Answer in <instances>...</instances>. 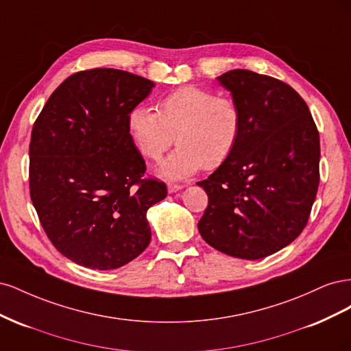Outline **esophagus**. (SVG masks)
Masks as SVG:
<instances>
[{"label":"esophagus","mask_w":351,"mask_h":351,"mask_svg":"<svg viewBox=\"0 0 351 351\" xmlns=\"http://www.w3.org/2000/svg\"><path fill=\"white\" fill-rule=\"evenodd\" d=\"M167 187H168V192L169 193H176V192H178V190L183 189L182 184H173V183H168Z\"/></svg>","instance_id":"obj_1"}]
</instances>
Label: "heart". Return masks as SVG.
<instances>
[{"instance_id": "1", "label": "heart", "mask_w": 351, "mask_h": 351, "mask_svg": "<svg viewBox=\"0 0 351 351\" xmlns=\"http://www.w3.org/2000/svg\"><path fill=\"white\" fill-rule=\"evenodd\" d=\"M130 136L146 158L158 161L169 146L177 147L159 165V174L180 180L204 167L214 169L236 151L243 132L240 105L228 97L199 86L167 93L158 112L137 105L129 114Z\"/></svg>"}]
</instances>
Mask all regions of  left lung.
Returning <instances> with one entry per match:
<instances>
[{
	"mask_svg": "<svg viewBox=\"0 0 351 351\" xmlns=\"http://www.w3.org/2000/svg\"><path fill=\"white\" fill-rule=\"evenodd\" d=\"M243 112L236 151L204 182L197 228L214 249L256 261L303 231L319 186V133L289 84L244 69L217 77Z\"/></svg>",
	"mask_w": 351,
	"mask_h": 351,
	"instance_id": "8db88e82",
	"label": "left lung"
}]
</instances>
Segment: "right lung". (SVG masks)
Instances as JSON below:
<instances>
[{
  "mask_svg": "<svg viewBox=\"0 0 351 351\" xmlns=\"http://www.w3.org/2000/svg\"><path fill=\"white\" fill-rule=\"evenodd\" d=\"M155 83L129 71L93 69L67 77L32 130L30 197L56 249L82 267L107 271L147 247L146 212L167 186L143 180L145 161L129 114Z\"/></svg>",
  "mask_w": 351,
  "mask_h": 351,
  "instance_id": "1",
  "label": "right lung"
}]
</instances>
